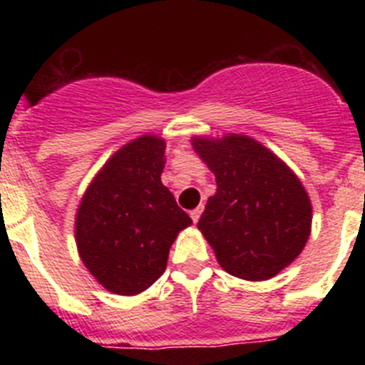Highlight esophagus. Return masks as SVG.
Wrapping results in <instances>:
<instances>
[{"label":"esophagus","instance_id":"1","mask_svg":"<svg viewBox=\"0 0 365 365\" xmlns=\"http://www.w3.org/2000/svg\"><path fill=\"white\" fill-rule=\"evenodd\" d=\"M201 214H202V206H197L195 210L190 212V217H192L193 222H197L199 217H201Z\"/></svg>","mask_w":365,"mask_h":365}]
</instances>
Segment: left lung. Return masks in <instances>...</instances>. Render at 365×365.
Instances as JSON below:
<instances>
[{
	"instance_id": "obj_1",
	"label": "left lung",
	"mask_w": 365,
	"mask_h": 365,
	"mask_svg": "<svg viewBox=\"0 0 365 365\" xmlns=\"http://www.w3.org/2000/svg\"><path fill=\"white\" fill-rule=\"evenodd\" d=\"M192 146L217 182L197 228L219 265L248 282L270 279L291 265L312 222L311 199L294 172L247 135L193 137Z\"/></svg>"
}]
</instances>
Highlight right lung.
I'll use <instances>...</instances> for the list:
<instances>
[{"mask_svg":"<svg viewBox=\"0 0 365 365\" xmlns=\"http://www.w3.org/2000/svg\"><path fill=\"white\" fill-rule=\"evenodd\" d=\"M166 143L135 138L104 164L80 201L74 235L83 265L109 292L133 296L166 270L170 247L192 219L163 185Z\"/></svg>","mask_w":365,"mask_h":365,"instance_id":"right-lung-1","label":"right lung"}]
</instances>
